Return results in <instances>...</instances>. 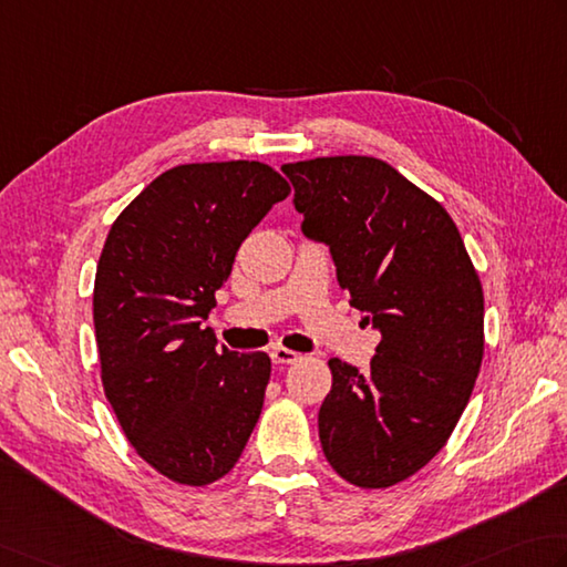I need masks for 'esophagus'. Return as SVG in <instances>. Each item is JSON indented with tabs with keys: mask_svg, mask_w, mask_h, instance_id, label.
I'll use <instances>...</instances> for the list:
<instances>
[{
	"mask_svg": "<svg viewBox=\"0 0 567 567\" xmlns=\"http://www.w3.org/2000/svg\"><path fill=\"white\" fill-rule=\"evenodd\" d=\"M270 359H272L275 365H287V363L299 361V353H297V351H290V349H285V347H275V349L270 351Z\"/></svg>",
	"mask_w": 567,
	"mask_h": 567,
	"instance_id": "obj_1",
	"label": "esophagus"
}]
</instances>
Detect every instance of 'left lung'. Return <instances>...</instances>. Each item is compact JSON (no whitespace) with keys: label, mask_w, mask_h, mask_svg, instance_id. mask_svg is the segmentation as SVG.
Instances as JSON below:
<instances>
[{"label":"left lung","mask_w":567,"mask_h":567,"mask_svg":"<svg viewBox=\"0 0 567 567\" xmlns=\"http://www.w3.org/2000/svg\"><path fill=\"white\" fill-rule=\"evenodd\" d=\"M302 233L381 331L371 371L329 361L319 442L343 480L383 489L445 447L484 353V295L450 214L391 164L319 157L282 164Z\"/></svg>","instance_id":"8db88e82"}]
</instances>
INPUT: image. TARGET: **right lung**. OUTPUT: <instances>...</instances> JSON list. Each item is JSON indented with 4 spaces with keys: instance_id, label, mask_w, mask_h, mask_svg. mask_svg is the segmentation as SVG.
I'll use <instances>...</instances> for the list:
<instances>
[{
    "instance_id": "right-lung-1",
    "label": "right lung",
    "mask_w": 567,
    "mask_h": 567,
    "mask_svg": "<svg viewBox=\"0 0 567 567\" xmlns=\"http://www.w3.org/2000/svg\"><path fill=\"white\" fill-rule=\"evenodd\" d=\"M290 186L260 162L159 174L107 233L93 292L103 388L130 445L172 482L220 480L258 423L270 357L204 327L240 243Z\"/></svg>"
}]
</instances>
